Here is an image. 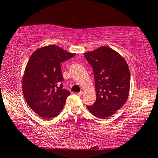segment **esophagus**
<instances>
[{
  "mask_svg": "<svg viewBox=\"0 0 158 158\" xmlns=\"http://www.w3.org/2000/svg\"><path fill=\"white\" fill-rule=\"evenodd\" d=\"M83 94V91H81V92L78 93V95L79 96H82Z\"/></svg>",
  "mask_w": 158,
  "mask_h": 158,
  "instance_id": "1",
  "label": "esophagus"
}]
</instances>
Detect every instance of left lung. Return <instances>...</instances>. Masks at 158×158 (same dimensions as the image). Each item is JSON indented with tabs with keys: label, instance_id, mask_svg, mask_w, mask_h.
<instances>
[{
	"label": "left lung",
	"instance_id": "1",
	"mask_svg": "<svg viewBox=\"0 0 158 158\" xmlns=\"http://www.w3.org/2000/svg\"><path fill=\"white\" fill-rule=\"evenodd\" d=\"M93 69L96 100L87 108L99 119H107L122 107L128 98L130 73L126 61L109 47L85 53Z\"/></svg>",
	"mask_w": 158,
	"mask_h": 158
}]
</instances>
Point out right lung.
<instances>
[{
	"label": "right lung",
	"mask_w": 158,
	"mask_h": 158,
	"mask_svg": "<svg viewBox=\"0 0 158 158\" xmlns=\"http://www.w3.org/2000/svg\"><path fill=\"white\" fill-rule=\"evenodd\" d=\"M75 54L51 45L36 49L30 57L22 78V91L28 106L42 118H53L62 111L70 93L61 83V63Z\"/></svg>",
	"instance_id": "right-lung-1"
}]
</instances>
